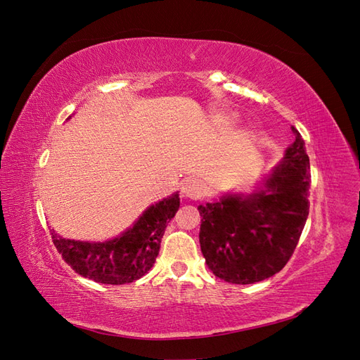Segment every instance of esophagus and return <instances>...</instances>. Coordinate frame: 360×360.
<instances>
[{"label": "esophagus", "instance_id": "34e87169", "mask_svg": "<svg viewBox=\"0 0 360 360\" xmlns=\"http://www.w3.org/2000/svg\"><path fill=\"white\" fill-rule=\"evenodd\" d=\"M181 193L191 200H200L204 195V184L198 179H188L181 184Z\"/></svg>", "mask_w": 360, "mask_h": 360}]
</instances>
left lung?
Here are the masks:
<instances>
[{
	"mask_svg": "<svg viewBox=\"0 0 360 360\" xmlns=\"http://www.w3.org/2000/svg\"><path fill=\"white\" fill-rule=\"evenodd\" d=\"M291 147L249 195L228 193L198 205L200 245L213 275L231 284H254L284 269L309 213V158L296 129Z\"/></svg>",
	"mask_w": 360,
	"mask_h": 360,
	"instance_id": "left-lung-1",
	"label": "left lung"
}]
</instances>
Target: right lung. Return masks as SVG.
<instances>
[{
  "mask_svg": "<svg viewBox=\"0 0 360 360\" xmlns=\"http://www.w3.org/2000/svg\"><path fill=\"white\" fill-rule=\"evenodd\" d=\"M179 207L180 198L176 192L150 205L134 226L112 240L79 242L52 231V242L63 259L81 276L101 284H129L153 267L163 233Z\"/></svg>",
  "mask_w": 360,
  "mask_h": 360,
  "instance_id": "1",
  "label": "right lung"
}]
</instances>
